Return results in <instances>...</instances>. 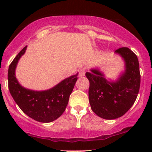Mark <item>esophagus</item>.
Listing matches in <instances>:
<instances>
[{
  "label": "esophagus",
  "mask_w": 152,
  "mask_h": 152,
  "mask_svg": "<svg viewBox=\"0 0 152 152\" xmlns=\"http://www.w3.org/2000/svg\"><path fill=\"white\" fill-rule=\"evenodd\" d=\"M78 74H79V76H84L85 74H86V69H81L79 71H78Z\"/></svg>",
  "instance_id": "obj_1"
}]
</instances>
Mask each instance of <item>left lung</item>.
I'll return each mask as SVG.
<instances>
[{
	"instance_id": "left-lung-1",
	"label": "left lung",
	"mask_w": 152,
	"mask_h": 152,
	"mask_svg": "<svg viewBox=\"0 0 152 152\" xmlns=\"http://www.w3.org/2000/svg\"><path fill=\"white\" fill-rule=\"evenodd\" d=\"M124 64L116 79L106 78L99 68H92L86 76L90 83L88 99L92 111L104 119H115L133 106L140 87L139 64L135 53L123 47L115 51Z\"/></svg>"
}]
</instances>
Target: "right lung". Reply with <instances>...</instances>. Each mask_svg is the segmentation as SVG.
Returning <instances> with one entry per match:
<instances>
[{
    "instance_id": "add662e5",
    "label": "right lung",
    "mask_w": 152,
    "mask_h": 152,
    "mask_svg": "<svg viewBox=\"0 0 152 152\" xmlns=\"http://www.w3.org/2000/svg\"><path fill=\"white\" fill-rule=\"evenodd\" d=\"M24 47L13 59L8 68V88L23 112L36 121L49 123L57 119L65 111L69 96L78 79V74L62 80L52 88L35 91L21 86L15 77V69L22 56L26 53Z\"/></svg>"
}]
</instances>
